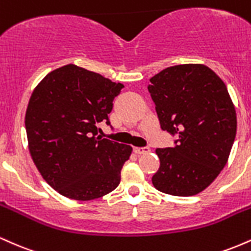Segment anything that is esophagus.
Masks as SVG:
<instances>
[{"mask_svg":"<svg viewBox=\"0 0 251 251\" xmlns=\"http://www.w3.org/2000/svg\"><path fill=\"white\" fill-rule=\"evenodd\" d=\"M133 151H134V153L142 155V154L149 153V152H150V148H148V146H145V148H134Z\"/></svg>","mask_w":251,"mask_h":251,"instance_id":"obj_1","label":"esophagus"}]
</instances>
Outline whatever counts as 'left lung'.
Returning a JSON list of instances; mask_svg holds the SVG:
<instances>
[{"label":"left lung","instance_id":"left-lung-1","mask_svg":"<svg viewBox=\"0 0 251 251\" xmlns=\"http://www.w3.org/2000/svg\"><path fill=\"white\" fill-rule=\"evenodd\" d=\"M150 81L160 127L177 135L174 148L155 150L160 166L152 183L172 196L200 194L226 166L236 137L226 83L204 65L172 66Z\"/></svg>","mask_w":251,"mask_h":251}]
</instances>
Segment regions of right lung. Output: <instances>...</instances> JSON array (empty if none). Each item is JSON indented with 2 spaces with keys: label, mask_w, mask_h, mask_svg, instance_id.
Listing matches in <instances>:
<instances>
[{
  "label": "right lung",
  "mask_w": 251,
  "mask_h": 251,
  "mask_svg": "<svg viewBox=\"0 0 251 251\" xmlns=\"http://www.w3.org/2000/svg\"><path fill=\"white\" fill-rule=\"evenodd\" d=\"M123 83L66 65L45 76L25 112L30 155L43 179L65 197L89 201L119 185L132 148L98 137Z\"/></svg>",
  "instance_id": "right-lung-1"
}]
</instances>
